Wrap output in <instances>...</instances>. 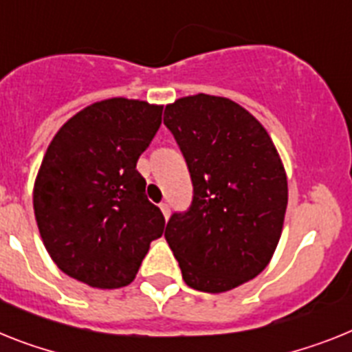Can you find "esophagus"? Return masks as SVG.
I'll return each mask as SVG.
<instances>
[{
	"mask_svg": "<svg viewBox=\"0 0 352 352\" xmlns=\"http://www.w3.org/2000/svg\"><path fill=\"white\" fill-rule=\"evenodd\" d=\"M159 208H161V211H162V214H164V218L170 217V204L161 202V206H159Z\"/></svg>",
	"mask_w": 352,
	"mask_h": 352,
	"instance_id": "esophagus-1",
	"label": "esophagus"
}]
</instances>
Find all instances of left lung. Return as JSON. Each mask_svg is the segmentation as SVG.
<instances>
[{
    "label": "left lung",
    "mask_w": 352,
    "mask_h": 352,
    "mask_svg": "<svg viewBox=\"0 0 352 352\" xmlns=\"http://www.w3.org/2000/svg\"><path fill=\"white\" fill-rule=\"evenodd\" d=\"M193 184L164 229L182 279L220 294L258 276L281 238L288 184L270 135L229 98L195 94L164 109Z\"/></svg>",
    "instance_id": "obj_1"
}]
</instances>
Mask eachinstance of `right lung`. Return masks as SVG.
I'll return each instance as SVG.
<instances>
[{"label":"right lung","mask_w":352,"mask_h":352,"mask_svg":"<svg viewBox=\"0 0 352 352\" xmlns=\"http://www.w3.org/2000/svg\"><path fill=\"white\" fill-rule=\"evenodd\" d=\"M162 107L140 100L93 103L50 143L34 188L43 243L58 268L94 288L134 281L164 217L135 170L161 126Z\"/></svg>","instance_id":"1"}]
</instances>
